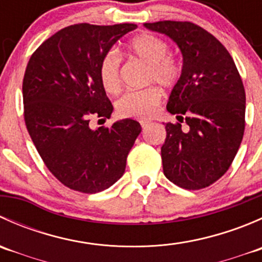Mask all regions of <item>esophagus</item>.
<instances>
[{"mask_svg":"<svg viewBox=\"0 0 262 262\" xmlns=\"http://www.w3.org/2000/svg\"><path fill=\"white\" fill-rule=\"evenodd\" d=\"M149 121H147V120H142L141 121V126H142V128H143V129H146V128H148V126H149Z\"/></svg>","mask_w":262,"mask_h":262,"instance_id":"34e87169","label":"esophagus"}]
</instances>
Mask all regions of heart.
Listing matches in <instances>:
<instances>
[{"instance_id":"1","label":"heart","mask_w":262,"mask_h":262,"mask_svg":"<svg viewBox=\"0 0 262 262\" xmlns=\"http://www.w3.org/2000/svg\"><path fill=\"white\" fill-rule=\"evenodd\" d=\"M132 57L141 59L148 66L146 82L170 87L180 77L181 67L178 60L168 54V44L152 34H141L128 44ZM99 78L107 94H115L120 89V57L110 50L100 62ZM161 101V92L156 87L139 91H128L116 100V112L125 118H148L155 113Z\"/></svg>"}]
</instances>
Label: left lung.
Segmentation results:
<instances>
[{"label": "left lung", "mask_w": 262, "mask_h": 262, "mask_svg": "<svg viewBox=\"0 0 262 262\" xmlns=\"http://www.w3.org/2000/svg\"><path fill=\"white\" fill-rule=\"evenodd\" d=\"M147 29L165 34L181 50V76L171 91L167 112L180 123H167L161 148L163 173L187 190L221 179L241 146L246 94L228 50L189 21H157ZM185 120L187 126L181 128Z\"/></svg>", "instance_id": "left-lung-1"}]
</instances>
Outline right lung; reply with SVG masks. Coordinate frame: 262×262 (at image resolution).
Instances as JSON below:
<instances>
[{"mask_svg":"<svg viewBox=\"0 0 262 262\" xmlns=\"http://www.w3.org/2000/svg\"><path fill=\"white\" fill-rule=\"evenodd\" d=\"M136 24H76L47 39L30 57L23 81L24 118L48 170L76 191L95 194L123 176L142 128L133 119L90 128L109 119L113 105L99 78L100 62Z\"/></svg>","mask_w":262,"mask_h":262,"instance_id":"right-lung-1","label":"right lung"}]
</instances>
